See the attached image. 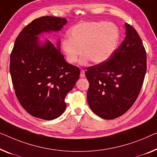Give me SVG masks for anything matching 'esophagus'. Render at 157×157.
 Segmentation results:
<instances>
[{"instance_id":"esophagus-1","label":"esophagus","mask_w":157,"mask_h":157,"mask_svg":"<svg viewBox=\"0 0 157 157\" xmlns=\"http://www.w3.org/2000/svg\"><path fill=\"white\" fill-rule=\"evenodd\" d=\"M80 77L81 78H85V71H83V70H81L80 71Z\"/></svg>"}]
</instances>
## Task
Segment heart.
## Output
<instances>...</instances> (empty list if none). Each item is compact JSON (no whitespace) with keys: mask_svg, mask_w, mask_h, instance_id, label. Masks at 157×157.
Masks as SVG:
<instances>
[{"mask_svg":"<svg viewBox=\"0 0 157 157\" xmlns=\"http://www.w3.org/2000/svg\"><path fill=\"white\" fill-rule=\"evenodd\" d=\"M68 35L69 38L63 39L61 46L69 63L78 61L83 51L85 54L80 60L81 64L85 65L90 60L99 64L113 54L118 45L120 32L113 23L95 21L79 23L72 28Z\"/></svg>","mask_w":157,"mask_h":157,"instance_id":"obj_1","label":"heart"}]
</instances>
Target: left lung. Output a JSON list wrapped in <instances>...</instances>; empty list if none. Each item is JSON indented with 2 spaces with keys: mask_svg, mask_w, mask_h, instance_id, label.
<instances>
[{
  "mask_svg": "<svg viewBox=\"0 0 157 157\" xmlns=\"http://www.w3.org/2000/svg\"><path fill=\"white\" fill-rule=\"evenodd\" d=\"M126 36L109 59L86 68L87 101L106 120L122 116L138 97L147 71V56L136 30L125 24Z\"/></svg>",
  "mask_w": 157,
  "mask_h": 157,
  "instance_id": "1",
  "label": "left lung"
}]
</instances>
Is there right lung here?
Listing matches in <instances>:
<instances>
[{
  "label": "right lung",
  "mask_w": 157,
  "mask_h": 157,
  "mask_svg": "<svg viewBox=\"0 0 157 157\" xmlns=\"http://www.w3.org/2000/svg\"><path fill=\"white\" fill-rule=\"evenodd\" d=\"M65 18L44 16L27 25L16 39L10 54V72L19 102L32 116L53 120L66 108L65 98L79 79L80 71L67 63L50 41L41 44L42 32L59 31Z\"/></svg>",
  "instance_id": "right-lung-1"
}]
</instances>
